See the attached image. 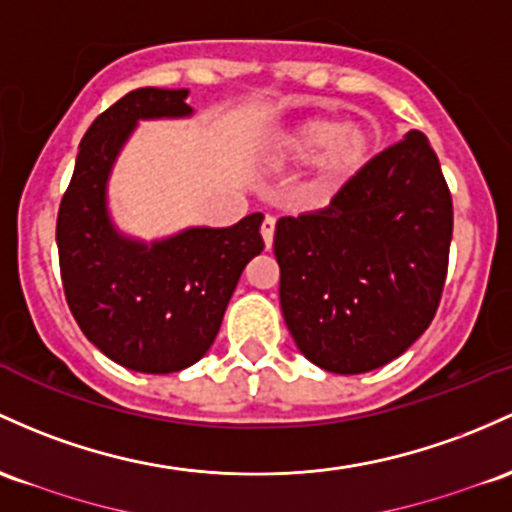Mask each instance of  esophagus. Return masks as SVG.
<instances>
[{
  "instance_id": "1",
  "label": "esophagus",
  "mask_w": 512,
  "mask_h": 512,
  "mask_svg": "<svg viewBox=\"0 0 512 512\" xmlns=\"http://www.w3.org/2000/svg\"><path fill=\"white\" fill-rule=\"evenodd\" d=\"M260 233H262V240H265L267 250H272V243H274V218L272 216L265 218V223H262Z\"/></svg>"
}]
</instances>
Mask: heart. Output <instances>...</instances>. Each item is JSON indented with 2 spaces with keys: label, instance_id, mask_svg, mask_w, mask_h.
<instances>
[{
  "label": "heart",
  "instance_id": "obj_1",
  "mask_svg": "<svg viewBox=\"0 0 512 512\" xmlns=\"http://www.w3.org/2000/svg\"><path fill=\"white\" fill-rule=\"evenodd\" d=\"M376 140L379 136L369 121H340L333 114H316L269 136L262 162L274 172H289L311 162L306 189L313 196H330L367 167Z\"/></svg>",
  "mask_w": 512,
  "mask_h": 512
}]
</instances>
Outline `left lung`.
Instances as JSON below:
<instances>
[{"label": "left lung", "mask_w": 512, "mask_h": 512, "mask_svg": "<svg viewBox=\"0 0 512 512\" xmlns=\"http://www.w3.org/2000/svg\"><path fill=\"white\" fill-rule=\"evenodd\" d=\"M452 243V196L428 138L408 131L328 209L279 218V303L301 355L333 374L401 357L428 330Z\"/></svg>", "instance_id": "left-lung-1"}]
</instances>
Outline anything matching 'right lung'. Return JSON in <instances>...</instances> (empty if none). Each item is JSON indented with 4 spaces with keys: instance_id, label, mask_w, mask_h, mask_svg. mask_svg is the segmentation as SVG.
<instances>
[{
    "instance_id": "right-lung-1",
    "label": "right lung",
    "mask_w": 512,
    "mask_h": 512,
    "mask_svg": "<svg viewBox=\"0 0 512 512\" xmlns=\"http://www.w3.org/2000/svg\"><path fill=\"white\" fill-rule=\"evenodd\" d=\"M189 89L140 87L89 126L58 213L65 299L87 340L143 374L192 367L211 350L230 296L265 250L262 213L228 228L189 226L143 240L116 226L109 179L140 121L192 119Z\"/></svg>"
}]
</instances>
